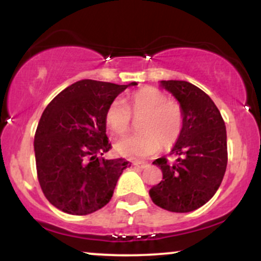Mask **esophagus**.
I'll return each instance as SVG.
<instances>
[{
  "label": "esophagus",
  "instance_id": "obj_1",
  "mask_svg": "<svg viewBox=\"0 0 261 261\" xmlns=\"http://www.w3.org/2000/svg\"><path fill=\"white\" fill-rule=\"evenodd\" d=\"M134 166L139 167V168H141V169H143V168H146V167H148V164L145 163V162H134Z\"/></svg>",
  "mask_w": 261,
  "mask_h": 261
}]
</instances>
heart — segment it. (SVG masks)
<instances>
[{"label":"heart","instance_id":"obj_1","mask_svg":"<svg viewBox=\"0 0 261 261\" xmlns=\"http://www.w3.org/2000/svg\"><path fill=\"white\" fill-rule=\"evenodd\" d=\"M131 116L141 119L139 134L115 143V151L122 157L140 160L169 149L180 137L184 126V113L178 101L168 99L166 93L155 87H143L125 99H114L106 110L104 120L114 136L128 133Z\"/></svg>","mask_w":261,"mask_h":261}]
</instances>
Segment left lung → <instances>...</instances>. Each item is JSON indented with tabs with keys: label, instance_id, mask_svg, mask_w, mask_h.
Listing matches in <instances>:
<instances>
[{
	"label": "left lung",
	"instance_id": "left-lung-1",
	"mask_svg": "<svg viewBox=\"0 0 261 261\" xmlns=\"http://www.w3.org/2000/svg\"><path fill=\"white\" fill-rule=\"evenodd\" d=\"M180 103L184 126L170 154L153 162L163 180L149 190L152 201L172 212H190L201 207L216 194L226 172L227 134L220 110L199 87L187 81H161Z\"/></svg>",
	"mask_w": 261,
	"mask_h": 261
}]
</instances>
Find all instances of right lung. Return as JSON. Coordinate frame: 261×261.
<instances>
[{
    "mask_svg": "<svg viewBox=\"0 0 261 261\" xmlns=\"http://www.w3.org/2000/svg\"><path fill=\"white\" fill-rule=\"evenodd\" d=\"M130 85L83 80L59 93L45 108L34 137L38 180L45 197L70 215L92 214L107 205L124 158L104 160L112 143L104 120L108 106Z\"/></svg>",
    "mask_w": 261,
    "mask_h": 261,
    "instance_id": "obj_1",
    "label": "right lung"
}]
</instances>
